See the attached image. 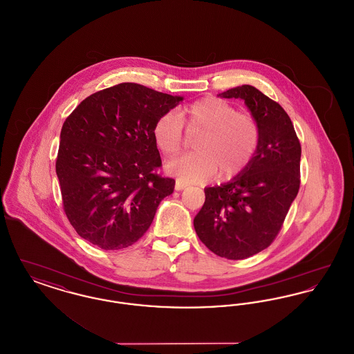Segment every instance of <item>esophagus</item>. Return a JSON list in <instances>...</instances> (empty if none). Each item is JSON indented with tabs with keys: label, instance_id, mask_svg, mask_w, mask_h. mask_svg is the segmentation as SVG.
Returning <instances> with one entry per match:
<instances>
[{
	"label": "esophagus",
	"instance_id": "obj_1",
	"mask_svg": "<svg viewBox=\"0 0 354 354\" xmlns=\"http://www.w3.org/2000/svg\"><path fill=\"white\" fill-rule=\"evenodd\" d=\"M185 188H187V185L179 182V180H176V183H175V189H176V191H182V189H185Z\"/></svg>",
	"mask_w": 354,
	"mask_h": 354
}]
</instances>
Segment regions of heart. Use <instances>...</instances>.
I'll use <instances>...</instances> for the list:
<instances>
[{
    "instance_id": "heart-1",
    "label": "heart",
    "mask_w": 354,
    "mask_h": 354,
    "mask_svg": "<svg viewBox=\"0 0 354 354\" xmlns=\"http://www.w3.org/2000/svg\"><path fill=\"white\" fill-rule=\"evenodd\" d=\"M185 124L191 134L202 135L195 145L198 153L169 162L167 171L185 183L220 178L232 179L247 169L259 150L261 127L248 111L215 97L185 107L182 117L169 110L156 119L155 145L167 158H176L185 147Z\"/></svg>"
}]
</instances>
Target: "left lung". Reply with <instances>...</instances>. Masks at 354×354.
Masks as SVG:
<instances>
[{
    "mask_svg": "<svg viewBox=\"0 0 354 354\" xmlns=\"http://www.w3.org/2000/svg\"><path fill=\"white\" fill-rule=\"evenodd\" d=\"M240 98L261 127L251 165L227 185L204 189L194 219L203 244L220 257L243 260L268 248L300 188L301 145L286 110L250 84L219 94Z\"/></svg>",
    "mask_w": 354,
    "mask_h": 354,
    "instance_id": "left-lung-1",
    "label": "left lung"
}]
</instances>
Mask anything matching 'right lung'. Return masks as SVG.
I'll return each instance as SVG.
<instances>
[{
	"instance_id": "add662e5",
	"label": "right lung",
	"mask_w": 354,
	"mask_h": 354,
	"mask_svg": "<svg viewBox=\"0 0 354 354\" xmlns=\"http://www.w3.org/2000/svg\"><path fill=\"white\" fill-rule=\"evenodd\" d=\"M182 97L142 84L97 91L68 115L55 160L64 211L88 243L127 248L150 228L175 180L162 176L152 129Z\"/></svg>"
}]
</instances>
